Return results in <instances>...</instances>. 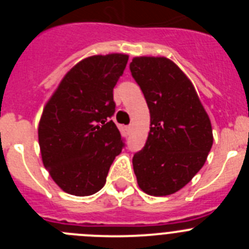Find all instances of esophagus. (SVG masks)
<instances>
[{"mask_svg": "<svg viewBox=\"0 0 249 249\" xmlns=\"http://www.w3.org/2000/svg\"><path fill=\"white\" fill-rule=\"evenodd\" d=\"M132 129H133V127H132L131 124H129V126L127 127V131H128V132H132Z\"/></svg>", "mask_w": 249, "mask_h": 249, "instance_id": "obj_1", "label": "esophagus"}]
</instances>
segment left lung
I'll return each instance as SVG.
<instances>
[{"instance_id": "1", "label": "left lung", "mask_w": 249, "mask_h": 249, "mask_svg": "<svg viewBox=\"0 0 249 249\" xmlns=\"http://www.w3.org/2000/svg\"><path fill=\"white\" fill-rule=\"evenodd\" d=\"M132 76L147 101L151 127L132 164L141 190L169 196L183 188L203 167L213 144L211 120L195 86L167 57H133Z\"/></svg>"}]
</instances>
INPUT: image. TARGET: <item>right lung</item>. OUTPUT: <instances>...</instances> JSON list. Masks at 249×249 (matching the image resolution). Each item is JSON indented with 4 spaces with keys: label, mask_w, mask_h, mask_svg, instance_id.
I'll return each mask as SVG.
<instances>
[{
    "label": "right lung",
    "mask_w": 249,
    "mask_h": 249,
    "mask_svg": "<svg viewBox=\"0 0 249 249\" xmlns=\"http://www.w3.org/2000/svg\"><path fill=\"white\" fill-rule=\"evenodd\" d=\"M128 54H94L63 76L43 107L38 143L43 166L54 183L78 197L94 195L106 183L123 141L111 121L113 87Z\"/></svg>",
    "instance_id": "right-lung-1"
}]
</instances>
